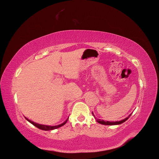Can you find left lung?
Instances as JSON below:
<instances>
[{"label":"left lung","mask_w":159,"mask_h":159,"mask_svg":"<svg viewBox=\"0 0 159 159\" xmlns=\"http://www.w3.org/2000/svg\"><path fill=\"white\" fill-rule=\"evenodd\" d=\"M92 114H93V116L95 118V116L94 115L93 112H92ZM131 115H132V114H130L127 118H125L124 119V120H120V121H116V122H109V121H107V122H105V121H104V120H100V119H97V122H98L99 124H103V125H118V124H121L124 123V122L126 121V120L129 118V117L131 116Z\"/></svg>","instance_id":"8db88e82"}]
</instances>
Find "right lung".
Instances as JSON below:
<instances>
[{
    "instance_id": "1",
    "label": "right lung",
    "mask_w": 159,
    "mask_h": 159,
    "mask_svg": "<svg viewBox=\"0 0 159 159\" xmlns=\"http://www.w3.org/2000/svg\"><path fill=\"white\" fill-rule=\"evenodd\" d=\"M25 119L27 120V121L30 122L31 124H32L34 125H35V127H37V128H39L40 129H42V130H45V131H49V130H52V129H57V128H58L62 126V125H64L67 122L68 118L66 120V121L64 122H63L62 124H59V125H54V126H50V125H42V124H37V123H35L34 122L31 121V120H29L28 118H27L26 117H25Z\"/></svg>"
}]
</instances>
